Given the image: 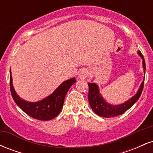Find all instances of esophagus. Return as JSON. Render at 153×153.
<instances>
[{
    "label": "esophagus",
    "mask_w": 153,
    "mask_h": 153,
    "mask_svg": "<svg viewBox=\"0 0 153 153\" xmlns=\"http://www.w3.org/2000/svg\"><path fill=\"white\" fill-rule=\"evenodd\" d=\"M89 72L85 69H82L81 71H80L78 74V78L80 79H85L86 77L88 76Z\"/></svg>",
    "instance_id": "1"
}]
</instances>
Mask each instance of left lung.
<instances>
[{
  "label": "left lung",
  "instance_id": "8db88e82",
  "mask_svg": "<svg viewBox=\"0 0 153 153\" xmlns=\"http://www.w3.org/2000/svg\"><path fill=\"white\" fill-rule=\"evenodd\" d=\"M138 54L143 59L144 72H145V74L146 66H145V59H144L143 54L141 53L140 51H138ZM88 87L89 91L88 99L89 104H90L92 110L94 111L96 114L100 116V117H106V118H111V117L124 114L129 108H130L134 104L135 102L140 99L144 87V80L142 82L137 93L133 97H131L130 99L128 100L125 103L120 105H117V106L111 105L105 101V100L103 99L101 95L99 94V87H98V85L96 83L88 82Z\"/></svg>",
  "mask_w": 153,
  "mask_h": 153
}]
</instances>
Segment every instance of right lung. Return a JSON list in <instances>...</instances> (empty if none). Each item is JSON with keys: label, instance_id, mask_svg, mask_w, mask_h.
<instances>
[{"label": "right lung", "instance_id": "1", "mask_svg": "<svg viewBox=\"0 0 153 153\" xmlns=\"http://www.w3.org/2000/svg\"><path fill=\"white\" fill-rule=\"evenodd\" d=\"M75 82L76 80L75 78L65 80L52 94L42 101L28 102L21 99L16 93L12 84L11 72L10 70V89L15 103L26 114L38 120H51L59 114L62 108L67 93Z\"/></svg>", "mask_w": 153, "mask_h": 153}]
</instances>
